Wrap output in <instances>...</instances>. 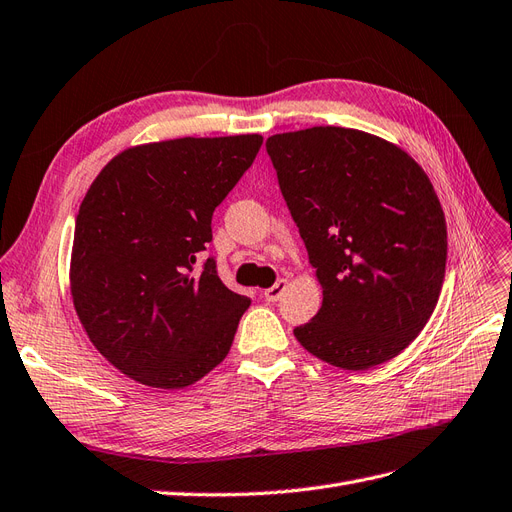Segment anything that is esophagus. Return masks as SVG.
<instances>
[{
    "mask_svg": "<svg viewBox=\"0 0 512 512\" xmlns=\"http://www.w3.org/2000/svg\"><path fill=\"white\" fill-rule=\"evenodd\" d=\"M286 286H288V282H286V280H277L271 288H267V290H265V299H267L269 303L280 301V299H282V294L286 292Z\"/></svg>",
    "mask_w": 512,
    "mask_h": 512,
    "instance_id": "1",
    "label": "esophagus"
}]
</instances>
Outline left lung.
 Wrapping results in <instances>:
<instances>
[{"label":"left lung","instance_id":"1","mask_svg":"<svg viewBox=\"0 0 512 512\" xmlns=\"http://www.w3.org/2000/svg\"><path fill=\"white\" fill-rule=\"evenodd\" d=\"M267 153L322 286L294 337L342 369L391 361L444 282L446 220L425 170L380 136L335 126L273 134Z\"/></svg>","mask_w":512,"mask_h":512}]
</instances>
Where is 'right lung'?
I'll return each instance as SVG.
<instances>
[{
	"instance_id": "add662e5",
	"label": "right lung",
	"mask_w": 512,
	"mask_h": 512,
	"mask_svg": "<svg viewBox=\"0 0 512 512\" xmlns=\"http://www.w3.org/2000/svg\"><path fill=\"white\" fill-rule=\"evenodd\" d=\"M260 134L173 138L108 162L76 215L70 290L91 344L121 374L177 391L218 367L250 299L207 258L213 211L252 166Z\"/></svg>"
}]
</instances>
